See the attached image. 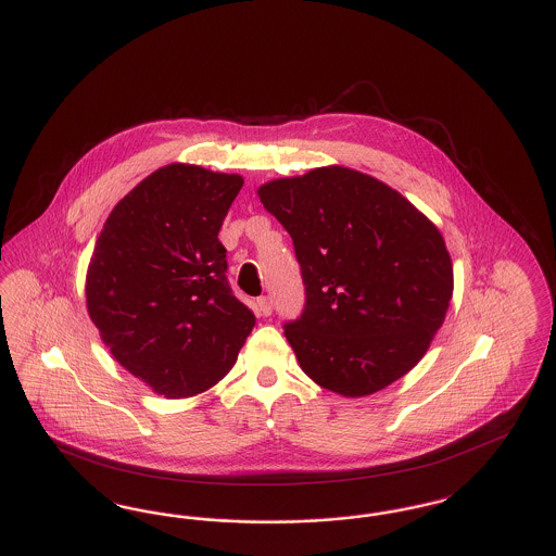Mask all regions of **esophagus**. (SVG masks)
Segmentation results:
<instances>
[{"label": "esophagus", "instance_id": "esophagus-1", "mask_svg": "<svg viewBox=\"0 0 556 556\" xmlns=\"http://www.w3.org/2000/svg\"><path fill=\"white\" fill-rule=\"evenodd\" d=\"M256 313H258L261 317H268V315L273 313V302H270V298L263 295V298L256 300Z\"/></svg>", "mask_w": 556, "mask_h": 556}]
</instances>
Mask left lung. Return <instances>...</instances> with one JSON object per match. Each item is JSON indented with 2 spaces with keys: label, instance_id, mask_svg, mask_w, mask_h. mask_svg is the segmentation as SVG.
Returning a JSON list of instances; mask_svg holds the SVG:
<instances>
[{
  "label": "left lung",
  "instance_id": "8db88e82",
  "mask_svg": "<svg viewBox=\"0 0 556 556\" xmlns=\"http://www.w3.org/2000/svg\"><path fill=\"white\" fill-rule=\"evenodd\" d=\"M290 233L306 288L288 323L300 369L345 397L375 394L424 358L454 290L440 229L375 177L320 166L258 187Z\"/></svg>",
  "mask_w": 556,
  "mask_h": 556
}]
</instances>
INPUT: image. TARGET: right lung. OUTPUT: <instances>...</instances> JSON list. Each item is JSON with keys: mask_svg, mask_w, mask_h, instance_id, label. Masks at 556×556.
Returning a JSON list of instances; mask_svg holds the SVG:
<instances>
[{"mask_svg": "<svg viewBox=\"0 0 556 556\" xmlns=\"http://www.w3.org/2000/svg\"><path fill=\"white\" fill-rule=\"evenodd\" d=\"M243 177L154 170L112 208L87 268V313L110 354L156 394L189 397L238 361L256 318L227 281L218 241Z\"/></svg>", "mask_w": 556, "mask_h": 556, "instance_id": "1", "label": "right lung"}]
</instances>
